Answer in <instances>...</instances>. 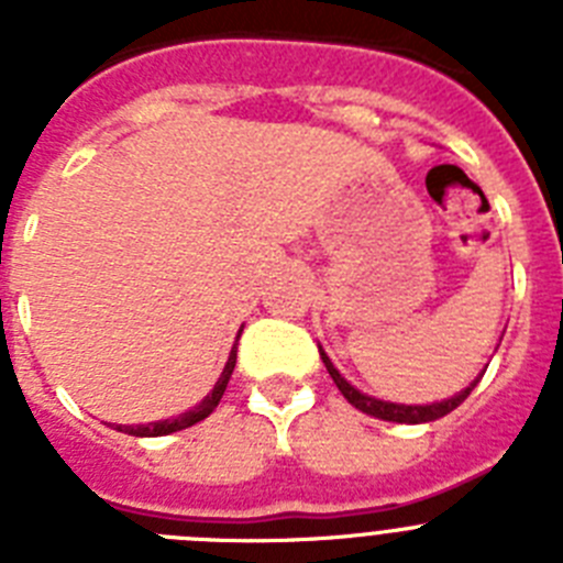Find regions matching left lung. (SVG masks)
<instances>
[{"label":"left lung","instance_id":"8db88e82","mask_svg":"<svg viewBox=\"0 0 563 563\" xmlns=\"http://www.w3.org/2000/svg\"><path fill=\"white\" fill-rule=\"evenodd\" d=\"M318 352H321V361H324L327 372H330V377L335 380L338 391H341L346 400L355 406V409H361L363 415H372L377 417V420H389V422H409V426H417V422H431V420H440V417L451 415V411L460 406L462 400H465L471 391H474V386L479 383V377H476L467 389H462L460 395L449 397V400H440V402H426V406H406V402H389V400H377V397H369V395H363V391H357L355 386H352L346 377H341V372L332 366V361L327 357V352L318 346ZM487 369V366H485Z\"/></svg>","mask_w":563,"mask_h":563}]
</instances>
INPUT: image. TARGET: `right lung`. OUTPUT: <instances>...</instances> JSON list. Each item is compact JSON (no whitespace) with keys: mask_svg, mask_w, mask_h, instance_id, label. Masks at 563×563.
<instances>
[{"mask_svg":"<svg viewBox=\"0 0 563 563\" xmlns=\"http://www.w3.org/2000/svg\"><path fill=\"white\" fill-rule=\"evenodd\" d=\"M236 341H239V335H236ZM233 366H236V343H233L231 355H228V363H225V369H222L220 380L213 383V389L208 391V395L202 397V400L197 402L194 409L183 411L180 417H172V420L148 422V426H114V429L123 431V434H132V437H166V434H174V431L188 429V426H194V422L206 420V417L211 415L217 406H220L222 395H225V389H228V380H231V375H233Z\"/></svg>","mask_w":563,"mask_h":563,"instance_id":"add662e5","label":"right lung"}]
</instances>
